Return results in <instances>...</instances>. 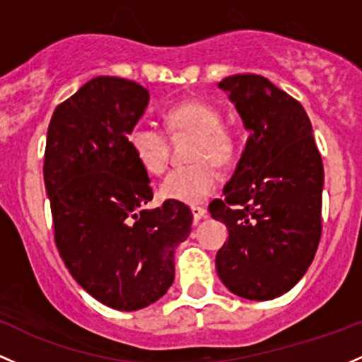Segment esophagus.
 Listing matches in <instances>:
<instances>
[{"instance_id": "1", "label": "esophagus", "mask_w": 362, "mask_h": 362, "mask_svg": "<svg viewBox=\"0 0 362 362\" xmlns=\"http://www.w3.org/2000/svg\"><path fill=\"white\" fill-rule=\"evenodd\" d=\"M208 216V211L204 208H192V218H194V223H199L202 218Z\"/></svg>"}]
</instances>
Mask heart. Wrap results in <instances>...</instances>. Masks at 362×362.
Masks as SVG:
<instances>
[{
  "mask_svg": "<svg viewBox=\"0 0 362 362\" xmlns=\"http://www.w3.org/2000/svg\"><path fill=\"white\" fill-rule=\"evenodd\" d=\"M165 123L173 134L196 136L190 160L185 168H177L161 182L163 199L196 206L208 199L220 184V168L232 165L235 139L221 127V113L202 99H184L166 111ZM127 146L139 165L151 175H160L168 163V141L158 127L137 123L127 134Z\"/></svg>",
  "mask_w": 362,
  "mask_h": 362,
  "instance_id": "heart-1",
  "label": "heart"
}]
</instances>
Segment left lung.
<instances>
[{"label": "left lung", "mask_w": 362, "mask_h": 362, "mask_svg": "<svg viewBox=\"0 0 362 362\" xmlns=\"http://www.w3.org/2000/svg\"><path fill=\"white\" fill-rule=\"evenodd\" d=\"M249 132L225 199L209 204L228 228L216 254L220 280L235 296L269 300L308 272L321 237L325 172L303 105L256 74L218 84Z\"/></svg>", "instance_id": "8db88e82"}]
</instances>
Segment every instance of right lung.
I'll return each mask as SVG.
<instances>
[{
  "label": "right lung",
  "instance_id": "right-lung-1",
  "mask_svg": "<svg viewBox=\"0 0 362 362\" xmlns=\"http://www.w3.org/2000/svg\"><path fill=\"white\" fill-rule=\"evenodd\" d=\"M148 105L137 82L101 75L57 106L47 127L45 185L59 256L87 293L118 311L165 296L192 225L182 202L144 208L153 189L127 134Z\"/></svg>",
  "mask_w": 362,
  "mask_h": 362
}]
</instances>
